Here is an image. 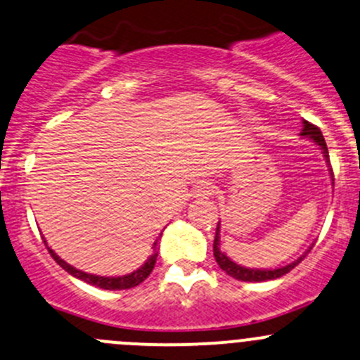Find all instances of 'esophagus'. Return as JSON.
Returning <instances> with one entry per match:
<instances>
[{
    "instance_id": "obj_1",
    "label": "esophagus",
    "mask_w": 360,
    "mask_h": 360,
    "mask_svg": "<svg viewBox=\"0 0 360 360\" xmlns=\"http://www.w3.org/2000/svg\"><path fill=\"white\" fill-rule=\"evenodd\" d=\"M214 189L215 187L212 182H200L196 191H194V194H196V198H210L214 194Z\"/></svg>"
}]
</instances>
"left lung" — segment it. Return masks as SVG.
I'll return each mask as SVG.
<instances>
[{"mask_svg":"<svg viewBox=\"0 0 360 360\" xmlns=\"http://www.w3.org/2000/svg\"><path fill=\"white\" fill-rule=\"evenodd\" d=\"M304 129L302 132H300V136H304V138H309L313 139L314 143H316L318 146H320L321 150H323L325 157L328 159V152H327V145H325V139H323V134H321V131L318 129L316 125H313V123L306 122L304 120ZM219 231H221V221L217 222V229H215V238H214V256H215V262H217V265L221 266L222 270H224L228 276L235 277V279L238 281H249V283H262V281H270V279H277V277L285 276V274H288L290 270L293 269V266L299 265L300 262H302V258L295 259L293 263H290V265L286 266H281V269H274V270H259V269H245V266H240L237 265L235 262H231V259L228 258V256L224 255V252L219 249Z\"/></svg>","mask_w":360,"mask_h":360,"instance_id":"8db88e82","label":"left lung"}]
</instances>
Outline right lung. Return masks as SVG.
Masks as SVG:
<instances>
[{
  "mask_svg": "<svg viewBox=\"0 0 360 360\" xmlns=\"http://www.w3.org/2000/svg\"><path fill=\"white\" fill-rule=\"evenodd\" d=\"M47 245V242H46ZM47 249H49L51 256L54 258V262L58 263V265L61 266L63 270H67L70 276L77 277V279L84 281V283H88V285H94L97 286V288H102V290H129V288H134V286H138L139 283H143V281L146 279V277L150 276V272L153 270V266H155V262H157V251L153 252L152 256H150L148 259H146V263L143 266H139L138 270H134L132 274H127V276H122V277H104V276H94V274H86V272H81V270L74 269L72 265H68L67 262H63V259L60 258V256L56 255V252L53 251V249L47 245Z\"/></svg>",
  "mask_w": 360,
  "mask_h": 360,
  "instance_id": "add662e5",
  "label": "right lung"
}]
</instances>
